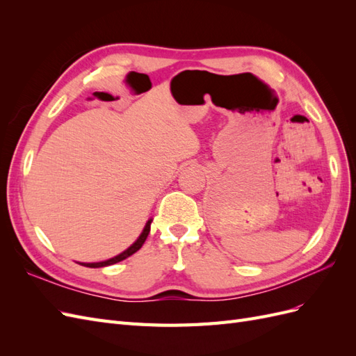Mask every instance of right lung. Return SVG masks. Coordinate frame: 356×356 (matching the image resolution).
<instances>
[{
    "mask_svg": "<svg viewBox=\"0 0 356 356\" xmlns=\"http://www.w3.org/2000/svg\"><path fill=\"white\" fill-rule=\"evenodd\" d=\"M152 218H149L147 222H145V227H144V230L141 232V234H139V238L127 248V250H124L123 252H120L118 255H115V257H113V258H108V260H105V261H99V263H79V264H81V266H86V267H92V268H98V267H105V266H111V264H115V263H118V261H123V260H126L127 257H131L132 254H135L139 248H141L143 245H144V242H145V239H147V236H148V233H149V227H152Z\"/></svg>",
    "mask_w": 356,
    "mask_h": 356,
    "instance_id": "obj_1",
    "label": "right lung"
}]
</instances>
